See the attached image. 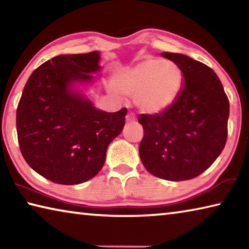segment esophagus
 Listing matches in <instances>:
<instances>
[{
	"instance_id": "1",
	"label": "esophagus",
	"mask_w": 249,
	"mask_h": 249,
	"mask_svg": "<svg viewBox=\"0 0 249 249\" xmlns=\"http://www.w3.org/2000/svg\"><path fill=\"white\" fill-rule=\"evenodd\" d=\"M126 121L129 122V123H130V122H135V121H136V117H135V115L133 114V113L130 112V113H128L127 116H126Z\"/></svg>"
}]
</instances>
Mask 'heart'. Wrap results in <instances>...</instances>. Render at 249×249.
Segmentation results:
<instances>
[{
	"label": "heart",
	"mask_w": 249,
	"mask_h": 249,
	"mask_svg": "<svg viewBox=\"0 0 249 249\" xmlns=\"http://www.w3.org/2000/svg\"><path fill=\"white\" fill-rule=\"evenodd\" d=\"M116 89L136 95L142 112L159 113L175 102L183 84V73L174 62L149 58L133 68L124 70L114 79Z\"/></svg>",
	"instance_id": "1"
}]
</instances>
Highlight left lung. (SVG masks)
Listing matches in <instances>:
<instances>
[{
  "mask_svg": "<svg viewBox=\"0 0 249 249\" xmlns=\"http://www.w3.org/2000/svg\"><path fill=\"white\" fill-rule=\"evenodd\" d=\"M183 73L178 98L160 114H141L140 156L147 171L170 181L190 180L215 161L227 141L230 102L220 79L200 61L162 53Z\"/></svg>",
  "mask_w": 249,
  "mask_h": 249,
  "instance_id": "1",
  "label": "left lung"
}]
</instances>
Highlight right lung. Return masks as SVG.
<instances>
[{
    "mask_svg": "<svg viewBox=\"0 0 249 249\" xmlns=\"http://www.w3.org/2000/svg\"><path fill=\"white\" fill-rule=\"evenodd\" d=\"M100 53L61 54L28 78L16 109L20 153L32 169L59 184H78L102 169L109 142L125 125L127 108L96 109L69 91L70 83L90 81Z\"/></svg>",
    "mask_w": 249,
    "mask_h": 249,
    "instance_id": "right-lung-1",
    "label": "right lung"
}]
</instances>
